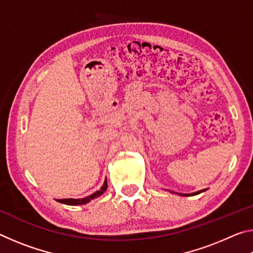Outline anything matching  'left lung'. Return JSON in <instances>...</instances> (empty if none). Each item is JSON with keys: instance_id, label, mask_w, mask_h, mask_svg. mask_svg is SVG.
<instances>
[{"instance_id": "1", "label": "left lung", "mask_w": 253, "mask_h": 253, "mask_svg": "<svg viewBox=\"0 0 253 253\" xmlns=\"http://www.w3.org/2000/svg\"><path fill=\"white\" fill-rule=\"evenodd\" d=\"M168 191H169V190H168ZM203 191H205V190H201V191H198V192H194V193H188V194L177 193V192H173V191H169V192H170V193H175V194H178V195H182V196H191V195H196V194H199V193H202Z\"/></svg>"}]
</instances>
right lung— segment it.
<instances>
[{"instance_id": "obj_1", "label": "right lung", "mask_w": 253, "mask_h": 253, "mask_svg": "<svg viewBox=\"0 0 253 253\" xmlns=\"http://www.w3.org/2000/svg\"><path fill=\"white\" fill-rule=\"evenodd\" d=\"M107 179H105V183L104 185L100 187L99 191H96L95 193L87 196V198H84V199H63V200H57L58 202L60 203H63V204H68V205H80V204H85L88 202H90V200H93L98 198V196H100L101 194H104V192L107 190Z\"/></svg>"}]
</instances>
